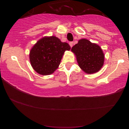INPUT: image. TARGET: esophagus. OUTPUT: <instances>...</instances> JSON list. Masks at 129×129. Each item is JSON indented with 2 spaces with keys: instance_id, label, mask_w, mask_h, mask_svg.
Segmentation results:
<instances>
[{
  "instance_id": "34e87169",
  "label": "esophagus",
  "mask_w": 129,
  "mask_h": 129,
  "mask_svg": "<svg viewBox=\"0 0 129 129\" xmlns=\"http://www.w3.org/2000/svg\"><path fill=\"white\" fill-rule=\"evenodd\" d=\"M69 45L70 46V47H73V42H69Z\"/></svg>"
}]
</instances>
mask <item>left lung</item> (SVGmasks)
<instances>
[{
    "label": "left lung",
    "mask_w": 129,
    "mask_h": 129,
    "mask_svg": "<svg viewBox=\"0 0 129 129\" xmlns=\"http://www.w3.org/2000/svg\"><path fill=\"white\" fill-rule=\"evenodd\" d=\"M79 66L84 72L91 74L98 72L104 63L105 56L99 46L87 39H80L72 47Z\"/></svg>",
    "instance_id": "1"
}]
</instances>
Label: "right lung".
Listing matches in <instances>:
<instances>
[{"instance_id": "add662e5", "label": "right lung", "mask_w": 129, "mask_h": 129, "mask_svg": "<svg viewBox=\"0 0 129 129\" xmlns=\"http://www.w3.org/2000/svg\"><path fill=\"white\" fill-rule=\"evenodd\" d=\"M70 49L68 43L61 42L55 36L45 37L39 40L30 52L31 66L40 75H50L59 66L64 52Z\"/></svg>"}]
</instances>
